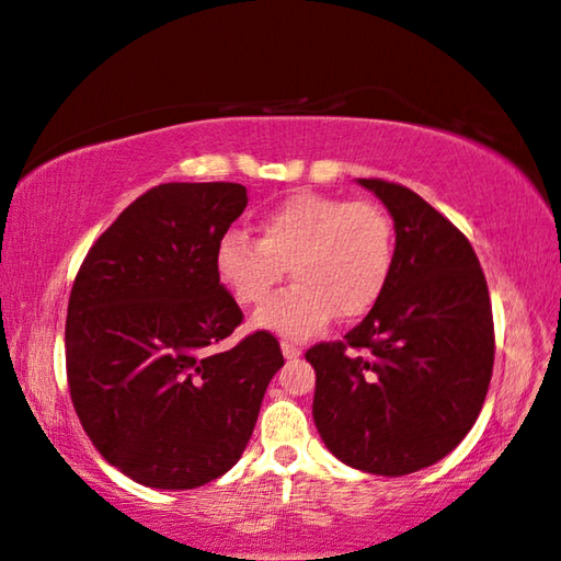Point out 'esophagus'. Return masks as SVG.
Returning a JSON list of instances; mask_svg holds the SVG:
<instances>
[{"label":"esophagus","mask_w":561,"mask_h":561,"mask_svg":"<svg viewBox=\"0 0 561 561\" xmlns=\"http://www.w3.org/2000/svg\"><path fill=\"white\" fill-rule=\"evenodd\" d=\"M282 353H284V358H287V360L299 358V356H302V345H297L291 341H282Z\"/></svg>","instance_id":"esophagus-1"}]
</instances>
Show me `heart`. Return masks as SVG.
<instances>
[{
    "label": "heart",
    "mask_w": 561,
    "mask_h": 561,
    "mask_svg": "<svg viewBox=\"0 0 561 561\" xmlns=\"http://www.w3.org/2000/svg\"><path fill=\"white\" fill-rule=\"evenodd\" d=\"M393 226L381 205L295 193L259 220V239L231 228L216 243V274L243 307L262 305L284 274L295 284L256 312L254 325L307 337L325 322L368 312L393 270Z\"/></svg>",
    "instance_id": "1"
}]
</instances>
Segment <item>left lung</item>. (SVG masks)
Returning a JSON list of instances; mask_svg holds the SVG:
<instances>
[{
    "label": "left lung",
    "mask_w": 561,
    "mask_h": 561,
    "mask_svg": "<svg viewBox=\"0 0 561 561\" xmlns=\"http://www.w3.org/2000/svg\"><path fill=\"white\" fill-rule=\"evenodd\" d=\"M358 183L389 208L397 254L366 318L305 353L318 376L312 420L337 460L397 478L442 460L476 424L493 376V312L460 228L404 185Z\"/></svg>",
    "instance_id": "8db88e82"
}]
</instances>
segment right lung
I'll return each instance as SVG.
<instances>
[{"label":"right lung","instance_id":"1","mask_svg":"<svg viewBox=\"0 0 561 561\" xmlns=\"http://www.w3.org/2000/svg\"><path fill=\"white\" fill-rule=\"evenodd\" d=\"M247 203L239 183L157 185L99 236L76 274L70 399L93 447L141 485L187 491L231 470L284 366L266 330L216 351L243 312L213 256Z\"/></svg>","mask_w":561,"mask_h":561}]
</instances>
